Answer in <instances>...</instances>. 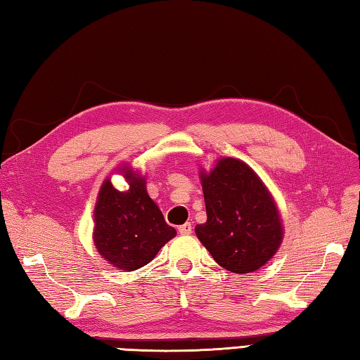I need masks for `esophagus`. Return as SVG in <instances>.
<instances>
[{
  "instance_id": "1",
  "label": "esophagus",
  "mask_w": 360,
  "mask_h": 360,
  "mask_svg": "<svg viewBox=\"0 0 360 360\" xmlns=\"http://www.w3.org/2000/svg\"><path fill=\"white\" fill-rule=\"evenodd\" d=\"M191 232H193L191 222H186V224H183V226L179 227V233H180V235H189Z\"/></svg>"
}]
</instances>
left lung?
Masks as SVG:
<instances>
[{
    "instance_id": "obj_1",
    "label": "left lung",
    "mask_w": 360,
    "mask_h": 360,
    "mask_svg": "<svg viewBox=\"0 0 360 360\" xmlns=\"http://www.w3.org/2000/svg\"><path fill=\"white\" fill-rule=\"evenodd\" d=\"M207 222L195 235L219 266L254 273L279 250L283 227L277 203L252 167L221 158L210 172L200 169Z\"/></svg>"
}]
</instances>
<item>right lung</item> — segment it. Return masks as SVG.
I'll return each mask as SVG.
<instances>
[{
  "instance_id": "obj_1",
  "label": "right lung",
  "mask_w": 360,
  "mask_h": 360,
  "mask_svg": "<svg viewBox=\"0 0 360 360\" xmlns=\"http://www.w3.org/2000/svg\"><path fill=\"white\" fill-rule=\"evenodd\" d=\"M116 171L127 180L128 189L119 191L110 177L101 183L94 208L92 240L111 266L134 271L150 263L177 232L167 226L148 195L146 179L127 165Z\"/></svg>"
}]
</instances>
